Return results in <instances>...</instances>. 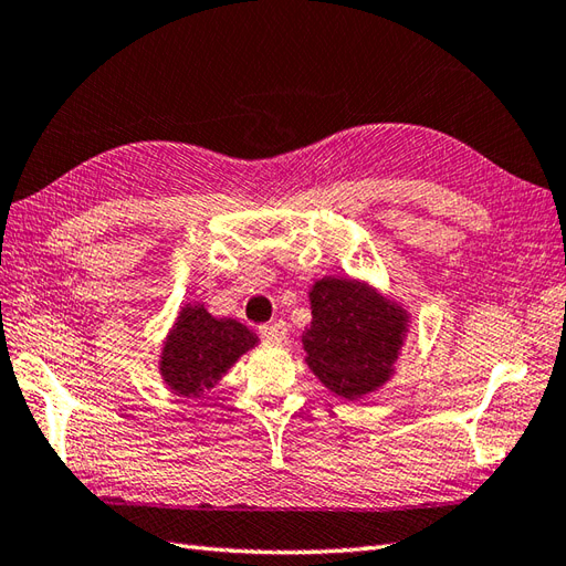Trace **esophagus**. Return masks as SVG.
I'll list each match as a JSON object with an SVG mask.
<instances>
[{
    "instance_id": "34e87169",
    "label": "esophagus",
    "mask_w": 566,
    "mask_h": 566,
    "mask_svg": "<svg viewBox=\"0 0 566 566\" xmlns=\"http://www.w3.org/2000/svg\"><path fill=\"white\" fill-rule=\"evenodd\" d=\"M258 333L262 339H268V343H282L286 337V323L284 321H272L258 327Z\"/></svg>"
}]
</instances>
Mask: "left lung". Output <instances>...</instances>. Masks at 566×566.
I'll use <instances>...</instances> for the list:
<instances>
[{"instance_id": "1", "label": "left lung", "mask_w": 566, "mask_h": 566, "mask_svg": "<svg viewBox=\"0 0 566 566\" xmlns=\"http://www.w3.org/2000/svg\"><path fill=\"white\" fill-rule=\"evenodd\" d=\"M306 364L335 396L357 400L384 386L398 361L407 313L359 280L323 277L311 289Z\"/></svg>"}]
</instances>
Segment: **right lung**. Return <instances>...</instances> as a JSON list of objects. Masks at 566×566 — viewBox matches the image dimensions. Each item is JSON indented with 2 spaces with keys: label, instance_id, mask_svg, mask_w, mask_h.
Here are the masks:
<instances>
[{
  "label": "right lung",
  "instance_id": "add662e5",
  "mask_svg": "<svg viewBox=\"0 0 566 566\" xmlns=\"http://www.w3.org/2000/svg\"><path fill=\"white\" fill-rule=\"evenodd\" d=\"M258 345V337L233 318H214L202 304L178 313L161 352V376L168 388L186 398H200Z\"/></svg>",
  "mask_w": 566,
  "mask_h": 566
}]
</instances>
